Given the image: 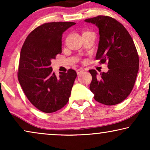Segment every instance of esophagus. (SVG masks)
Here are the masks:
<instances>
[{
  "label": "esophagus",
  "instance_id": "esophagus-1",
  "mask_svg": "<svg viewBox=\"0 0 150 150\" xmlns=\"http://www.w3.org/2000/svg\"><path fill=\"white\" fill-rule=\"evenodd\" d=\"M83 71H84V69H82V68H80V69H76V73H77V74H80L83 72Z\"/></svg>",
  "mask_w": 150,
  "mask_h": 150
}]
</instances>
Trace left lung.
Returning <instances> with one entry per match:
<instances>
[{"label":"left lung","mask_w":150,"mask_h":150,"mask_svg":"<svg viewBox=\"0 0 150 150\" xmlns=\"http://www.w3.org/2000/svg\"><path fill=\"white\" fill-rule=\"evenodd\" d=\"M85 22L99 28L100 41L96 59L107 62V72L98 75L95 69L89 89L94 99L105 105L124 101L132 91L139 71V59L132 38L120 22L109 16H98Z\"/></svg>","instance_id":"8db88e82"}]
</instances>
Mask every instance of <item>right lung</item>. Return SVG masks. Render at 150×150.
Segmentation results:
<instances>
[{"label": "right lung", "mask_w": 150, "mask_h": 150, "mask_svg": "<svg viewBox=\"0 0 150 150\" xmlns=\"http://www.w3.org/2000/svg\"><path fill=\"white\" fill-rule=\"evenodd\" d=\"M76 24L72 22L45 23L30 33L20 52L18 79L33 105L50 113L63 108L70 96L76 72L69 69L57 76L51 60L61 53L63 32Z\"/></svg>", "instance_id": "obj_1"}]
</instances>
